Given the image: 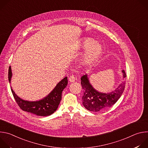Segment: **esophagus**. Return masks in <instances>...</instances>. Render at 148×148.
<instances>
[{
	"instance_id": "esophagus-1",
	"label": "esophagus",
	"mask_w": 148,
	"mask_h": 148,
	"mask_svg": "<svg viewBox=\"0 0 148 148\" xmlns=\"http://www.w3.org/2000/svg\"><path fill=\"white\" fill-rule=\"evenodd\" d=\"M69 81H70V82H75V77H74V75H71V76L69 77Z\"/></svg>"
}]
</instances>
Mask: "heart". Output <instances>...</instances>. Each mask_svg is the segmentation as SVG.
<instances>
[{"mask_svg": "<svg viewBox=\"0 0 148 148\" xmlns=\"http://www.w3.org/2000/svg\"><path fill=\"white\" fill-rule=\"evenodd\" d=\"M81 49H85L82 57V63L84 65L90 66L97 61L102 53V45L94 39L84 38L80 45Z\"/></svg>", "mask_w": 148, "mask_h": 148, "instance_id": "heart-1", "label": "heart"}]
</instances>
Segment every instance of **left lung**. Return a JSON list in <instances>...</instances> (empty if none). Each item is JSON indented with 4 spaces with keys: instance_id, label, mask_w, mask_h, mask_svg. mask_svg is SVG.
Returning a JSON list of instances; mask_svg holds the SVG:
<instances>
[{
    "instance_id": "8db88e82",
    "label": "left lung",
    "mask_w": 148,
    "mask_h": 148,
    "mask_svg": "<svg viewBox=\"0 0 148 148\" xmlns=\"http://www.w3.org/2000/svg\"><path fill=\"white\" fill-rule=\"evenodd\" d=\"M123 77H126L125 71H122ZM81 84L84 90L82 98V104L87 110L92 112H98L110 107L115 104L122 95L125 82H123L115 91L110 93H102L97 91L90 82L87 74L81 78Z\"/></svg>"
}]
</instances>
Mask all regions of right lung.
Listing matches in <instances>:
<instances>
[{"mask_svg":"<svg viewBox=\"0 0 148 148\" xmlns=\"http://www.w3.org/2000/svg\"><path fill=\"white\" fill-rule=\"evenodd\" d=\"M12 73L11 67H9L8 78L10 82ZM68 79L66 77L60 81L53 90L46 97L37 101H29L21 99L14 92L11 87L13 95L19 106L22 110L34 114L38 116H49L53 114L58 108L61 99L62 92L67 86Z\"/></svg>","mask_w":148,"mask_h":148,"instance_id":"right-lung-1","label":"right lung"}]
</instances>
